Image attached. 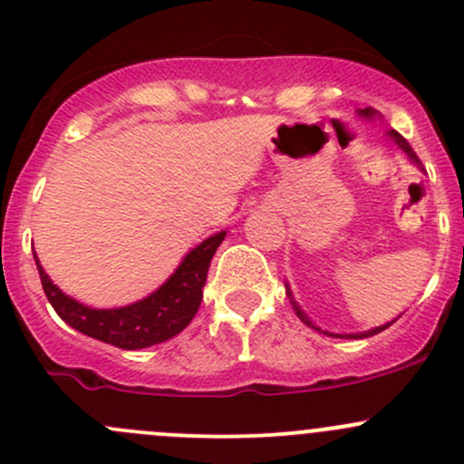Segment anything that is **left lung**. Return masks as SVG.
I'll list each match as a JSON object with an SVG mask.
<instances>
[{"mask_svg":"<svg viewBox=\"0 0 464 464\" xmlns=\"http://www.w3.org/2000/svg\"><path fill=\"white\" fill-rule=\"evenodd\" d=\"M359 114H362V116H366V119H371V116H375V110H371V107H366V110H362V111H359ZM388 134H391V139H395V143H397V145H400V148H404V152H406V154H409V157H411V159H413V161H415V163H420V161H418V157H415V152H413V150H411V145H409V143H406V139H404V137H401V134H400V132H395V130H391V132H388ZM289 301H292L294 310H296V316H298V319H301L303 323H305V325L314 327V330H319V332H323V334H327V336H339V339H366V336H372V334H377V332L386 330V327H391V325H392V323H395V321H392V323H386V325H379V327H372V330H368V332H359V334H330V332L321 330V327H316V325H314V323H312L310 319H307V316H305V312H303V310H301V307H298V305H296V303H294V298H292V292H289Z\"/></svg>","mask_w":464,"mask_h":464,"instance_id":"1","label":"left lung"}]
</instances>
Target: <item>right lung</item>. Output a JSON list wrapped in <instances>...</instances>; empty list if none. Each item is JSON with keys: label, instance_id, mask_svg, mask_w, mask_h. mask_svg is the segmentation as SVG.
Wrapping results in <instances>:
<instances>
[{"label": "right lung", "instance_id": "1", "mask_svg": "<svg viewBox=\"0 0 464 464\" xmlns=\"http://www.w3.org/2000/svg\"><path fill=\"white\" fill-rule=\"evenodd\" d=\"M224 236L227 233L222 231L206 237L202 245H198L186 256L175 274L157 292L132 305L119 307V310H93V307L73 301L51 283L37 256L35 265L42 289L60 319L92 339L105 341V343L123 350H139L172 339L193 321L204 296L202 289L210 260H213L218 246L222 245Z\"/></svg>", "mask_w": 464, "mask_h": 464}]
</instances>
